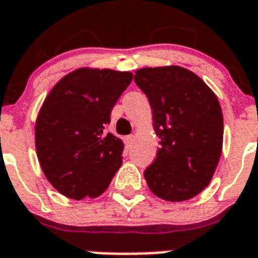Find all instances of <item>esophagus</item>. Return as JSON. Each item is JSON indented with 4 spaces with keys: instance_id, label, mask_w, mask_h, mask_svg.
Segmentation results:
<instances>
[{
    "instance_id": "esophagus-1",
    "label": "esophagus",
    "mask_w": 258,
    "mask_h": 258,
    "mask_svg": "<svg viewBox=\"0 0 258 258\" xmlns=\"http://www.w3.org/2000/svg\"><path fill=\"white\" fill-rule=\"evenodd\" d=\"M123 141H125V144H126L127 148L132 147V144H133V141H135V136H125V139H123Z\"/></svg>"
}]
</instances>
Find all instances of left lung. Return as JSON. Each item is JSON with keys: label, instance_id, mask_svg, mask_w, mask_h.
<instances>
[{"label": "left lung", "instance_id": "1", "mask_svg": "<svg viewBox=\"0 0 258 258\" xmlns=\"http://www.w3.org/2000/svg\"><path fill=\"white\" fill-rule=\"evenodd\" d=\"M160 139L144 172L148 187L169 202L188 201L209 185L222 153L223 115L218 98L201 78L179 66L136 71Z\"/></svg>", "mask_w": 258, "mask_h": 258}]
</instances>
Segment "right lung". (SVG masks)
Masks as SVG:
<instances>
[{
	"mask_svg": "<svg viewBox=\"0 0 258 258\" xmlns=\"http://www.w3.org/2000/svg\"><path fill=\"white\" fill-rule=\"evenodd\" d=\"M133 74L78 69L45 98L35 126L40 167L67 198L99 197L122 164V140L107 133L110 113Z\"/></svg>",
	"mask_w": 258,
	"mask_h": 258,
	"instance_id": "1",
	"label": "right lung"
}]
</instances>
